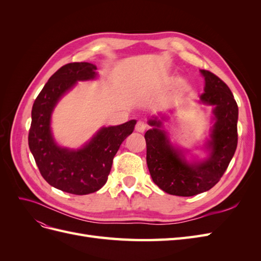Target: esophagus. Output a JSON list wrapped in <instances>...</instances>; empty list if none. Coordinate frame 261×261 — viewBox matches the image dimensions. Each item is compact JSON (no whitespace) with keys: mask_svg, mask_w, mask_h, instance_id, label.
<instances>
[{"mask_svg":"<svg viewBox=\"0 0 261 261\" xmlns=\"http://www.w3.org/2000/svg\"><path fill=\"white\" fill-rule=\"evenodd\" d=\"M147 128V124L144 121H138L135 125V130L138 133H144Z\"/></svg>","mask_w":261,"mask_h":261,"instance_id":"1","label":"esophagus"}]
</instances>
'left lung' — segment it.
Here are the masks:
<instances>
[{"instance_id":"1","label":"left lung","mask_w":261,"mask_h":261,"mask_svg":"<svg viewBox=\"0 0 261 261\" xmlns=\"http://www.w3.org/2000/svg\"><path fill=\"white\" fill-rule=\"evenodd\" d=\"M204 77L203 103L215 106L216 123L208 148L211 155L199 164H188L181 154L169 145L159 121H149L155 126L145 134L147 165L154 184L170 195L189 197L209 191L223 176L238 147L239 107L227 85L213 73L200 70Z\"/></svg>"}]
</instances>
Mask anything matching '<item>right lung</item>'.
I'll use <instances>...</instances> for the list:
<instances>
[{
    "label": "right lung",
    "instance_id": "obj_1",
    "mask_svg": "<svg viewBox=\"0 0 261 261\" xmlns=\"http://www.w3.org/2000/svg\"><path fill=\"white\" fill-rule=\"evenodd\" d=\"M96 65L87 62L62 66L44 85L31 110L28 144L39 171L51 186L74 195L94 193L107 183L114 155L136 124L132 120L103 127L89 144L77 151L55 145L50 129L54 106L77 81L96 77Z\"/></svg>",
    "mask_w": 261,
    "mask_h": 261
}]
</instances>
